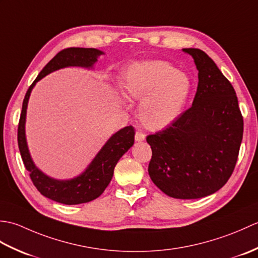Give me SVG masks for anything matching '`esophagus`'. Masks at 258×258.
<instances>
[{
	"instance_id": "34e87169",
	"label": "esophagus",
	"mask_w": 258,
	"mask_h": 258,
	"mask_svg": "<svg viewBox=\"0 0 258 258\" xmlns=\"http://www.w3.org/2000/svg\"><path fill=\"white\" fill-rule=\"evenodd\" d=\"M144 140H145V134L140 132V131H138V132L135 133V141L142 142V141H144Z\"/></svg>"
}]
</instances>
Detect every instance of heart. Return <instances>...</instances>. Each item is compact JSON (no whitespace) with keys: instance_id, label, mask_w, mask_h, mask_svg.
<instances>
[{"instance_id":"1","label":"heart","mask_w":258,"mask_h":258,"mask_svg":"<svg viewBox=\"0 0 258 258\" xmlns=\"http://www.w3.org/2000/svg\"><path fill=\"white\" fill-rule=\"evenodd\" d=\"M123 89L128 97L142 100L139 115L145 127L161 130L183 111L191 82L173 64L152 61L130 67L124 74Z\"/></svg>"}]
</instances>
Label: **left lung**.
<instances>
[{
	"mask_svg": "<svg viewBox=\"0 0 258 258\" xmlns=\"http://www.w3.org/2000/svg\"><path fill=\"white\" fill-rule=\"evenodd\" d=\"M183 51L199 70L193 105L146 141L153 183L174 199L193 200L215 193L231 177L244 122L234 87L213 59L199 48Z\"/></svg>",
	"mask_w": 258,
	"mask_h": 258,
	"instance_id": "8db88e82",
	"label": "left lung"
}]
</instances>
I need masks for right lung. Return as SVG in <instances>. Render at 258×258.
Wrapping results in <instances>:
<instances>
[{
	"mask_svg": "<svg viewBox=\"0 0 258 258\" xmlns=\"http://www.w3.org/2000/svg\"><path fill=\"white\" fill-rule=\"evenodd\" d=\"M101 54H103V52L96 48L84 47H69L59 51L45 65L35 81L31 84L23 100V105H22L18 127V143L22 161L24 163L25 168L30 172V177L37 190L47 199L65 205H76L91 202L97 199L105 190L113 177L114 168L118 160L134 144L135 130L132 125H130L115 133L103 146V149L93 160L86 171L79 177L71 180H56L46 176L35 167L27 150L24 131L27 102H29L33 86L48 73L67 67L91 68Z\"/></svg>",
	"mask_w": 258,
	"mask_h": 258,
	"instance_id": "obj_1",
	"label": "right lung"
}]
</instances>
